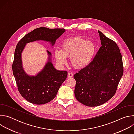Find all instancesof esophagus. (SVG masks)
Wrapping results in <instances>:
<instances>
[{"label":"esophagus","instance_id":"obj_1","mask_svg":"<svg viewBox=\"0 0 134 134\" xmlns=\"http://www.w3.org/2000/svg\"><path fill=\"white\" fill-rule=\"evenodd\" d=\"M68 77L69 78H71V77H73V74L72 72H68Z\"/></svg>","mask_w":134,"mask_h":134}]
</instances>
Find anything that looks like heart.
Instances as JSON below:
<instances>
[{"instance_id": "1", "label": "heart", "mask_w": 134, "mask_h": 134, "mask_svg": "<svg viewBox=\"0 0 134 134\" xmlns=\"http://www.w3.org/2000/svg\"><path fill=\"white\" fill-rule=\"evenodd\" d=\"M95 52V46L91 41H86L80 36L68 37L61 44V50L56 49L54 55L59 65L66 63L70 57L71 65L76 69L87 67L92 60Z\"/></svg>"}]
</instances>
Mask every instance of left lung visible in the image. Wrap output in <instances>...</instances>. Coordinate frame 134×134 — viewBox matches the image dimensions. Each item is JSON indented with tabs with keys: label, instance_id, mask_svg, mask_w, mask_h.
<instances>
[{
	"label": "left lung",
	"instance_id": "1",
	"mask_svg": "<svg viewBox=\"0 0 134 134\" xmlns=\"http://www.w3.org/2000/svg\"><path fill=\"white\" fill-rule=\"evenodd\" d=\"M101 47L93 61L76 73V99L88 107L102 105L112 98L123 75L122 55L116 43L101 31Z\"/></svg>",
	"mask_w": 134,
	"mask_h": 134
}]
</instances>
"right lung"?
Masks as SVG:
<instances>
[{"instance_id": "1", "label": "right lung", "mask_w": 134, "mask_h": 134, "mask_svg": "<svg viewBox=\"0 0 134 134\" xmlns=\"http://www.w3.org/2000/svg\"><path fill=\"white\" fill-rule=\"evenodd\" d=\"M66 31L64 29L37 28L25 35L17 43L12 66L13 72L19 92L27 101L43 104L52 100L59 87L66 80L67 72L57 70L52 63V54L47 50L48 61L43 69L35 75H29L23 67L22 53L26 44L36 41H44L52 47L56 40Z\"/></svg>"}]
</instances>
